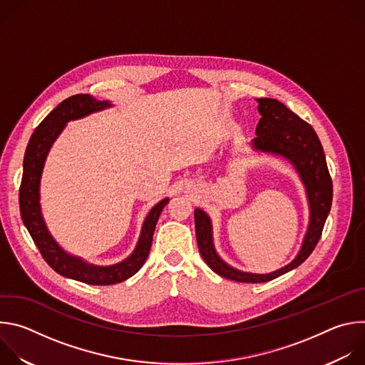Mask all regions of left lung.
Listing matches in <instances>:
<instances>
[{
  "label": "left lung",
  "mask_w": 365,
  "mask_h": 365,
  "mask_svg": "<svg viewBox=\"0 0 365 365\" xmlns=\"http://www.w3.org/2000/svg\"><path fill=\"white\" fill-rule=\"evenodd\" d=\"M258 113L262 115L255 138L250 145L255 153L272 154L289 162L297 172L309 205V224L296 257L284 267L272 273H250L234 269L220 257L214 244L212 221L196 207L195 230L199 252L205 263L221 277L241 283L270 282L300 266L315 250L332 203V180L328 172L322 144L310 124L292 113L284 103L272 98H258Z\"/></svg>",
  "instance_id": "1"
}]
</instances>
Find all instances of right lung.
Wrapping results in <instances>:
<instances>
[{"label":"right lung","mask_w":365,"mask_h":365,"mask_svg":"<svg viewBox=\"0 0 365 365\" xmlns=\"http://www.w3.org/2000/svg\"><path fill=\"white\" fill-rule=\"evenodd\" d=\"M114 107L110 101H96L88 93L73 95L51 111L34 130L26 148L23 162V179L20 186V212L24 227L30 232L36 247L46 263L63 277L92 286L121 283L134 276L148 257L155 224L169 203V197L155 203L147 214L134 251L123 262L111 266H96L78 255L65 251L47 230L40 205V182L47 154L65 130L69 121L88 117L93 113Z\"/></svg>","instance_id":"add662e5"}]
</instances>
